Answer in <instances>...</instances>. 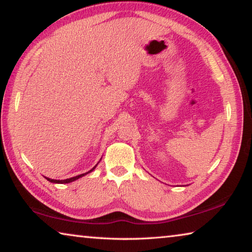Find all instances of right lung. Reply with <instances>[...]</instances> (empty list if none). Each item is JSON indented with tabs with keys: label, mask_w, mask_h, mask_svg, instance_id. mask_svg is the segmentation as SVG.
I'll use <instances>...</instances> for the list:
<instances>
[{
	"label": "right lung",
	"mask_w": 252,
	"mask_h": 252,
	"mask_svg": "<svg viewBox=\"0 0 252 252\" xmlns=\"http://www.w3.org/2000/svg\"><path fill=\"white\" fill-rule=\"evenodd\" d=\"M96 167V165H95ZM95 167L93 168V169H91L90 171L89 172H85V173H82V174H79V176H76V177H73V178H70V179H65V180H54V179H50V178H45L46 180L48 181H50V182H52V183H70V182H72V181H74V180H78L79 178H81V177H83V176H85V174H88V173H90L91 171H93V170L95 169Z\"/></svg>",
	"instance_id": "add662e5"
}]
</instances>
